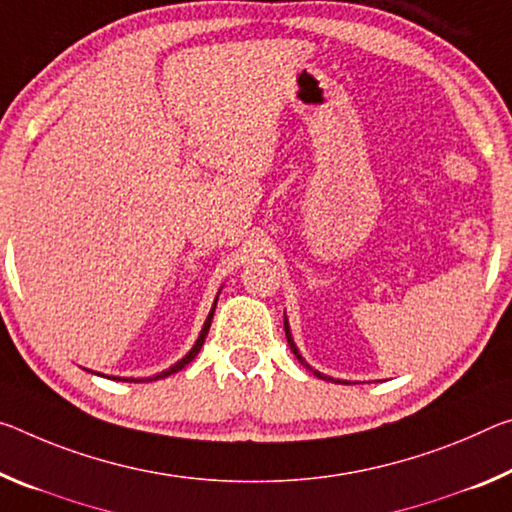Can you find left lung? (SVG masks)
Instances as JSON below:
<instances>
[{
  "instance_id": "obj_1",
  "label": "left lung",
  "mask_w": 512,
  "mask_h": 512,
  "mask_svg": "<svg viewBox=\"0 0 512 512\" xmlns=\"http://www.w3.org/2000/svg\"><path fill=\"white\" fill-rule=\"evenodd\" d=\"M285 335H287V342H289V348H291V351H294L296 353V358L300 360V364H303V367H307V369H310V364H305V360L303 358H300V353H298V348H296V344H294V339H291V332H289V323H287V319H285ZM312 371V369H310ZM314 376L316 378H326V376H323V373H319V371H314ZM332 380V378H330Z\"/></svg>"
}]
</instances>
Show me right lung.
<instances>
[{
	"label": "right lung",
	"mask_w": 512,
	"mask_h": 512,
	"mask_svg": "<svg viewBox=\"0 0 512 512\" xmlns=\"http://www.w3.org/2000/svg\"><path fill=\"white\" fill-rule=\"evenodd\" d=\"M214 310H216V303H214V307H212V312H209V316H207V321H205V326H202V332H200V337H198V342L193 344V348L189 353L184 355V358L177 362V364H173V367H170L168 371H164V373H159V376H154V380L157 378H166V376H170V373H177L180 369H184L186 364H189L193 358H196V355L200 353V348H202V344H205V337H207V332H209V326H212V319H214ZM116 380H125V378H116Z\"/></svg>",
	"instance_id": "obj_1"
}]
</instances>
